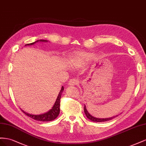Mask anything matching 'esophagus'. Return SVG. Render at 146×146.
Instances as JSON below:
<instances>
[{
  "label": "esophagus",
  "instance_id": "34e87169",
  "mask_svg": "<svg viewBox=\"0 0 146 146\" xmlns=\"http://www.w3.org/2000/svg\"><path fill=\"white\" fill-rule=\"evenodd\" d=\"M78 82H79L78 79L74 78V79H72V80H71L69 81L68 84H69L70 86H75V85H76V84H78Z\"/></svg>",
  "mask_w": 146,
  "mask_h": 146
}]
</instances>
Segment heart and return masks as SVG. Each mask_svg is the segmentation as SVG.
Returning <instances> with one entry per match:
<instances>
[{"instance_id":"1","label":"heart","mask_w":146,"mask_h":146,"mask_svg":"<svg viewBox=\"0 0 146 146\" xmlns=\"http://www.w3.org/2000/svg\"><path fill=\"white\" fill-rule=\"evenodd\" d=\"M74 56L76 58V59L80 62L84 61L89 57V56L84 52H76Z\"/></svg>"}]
</instances>
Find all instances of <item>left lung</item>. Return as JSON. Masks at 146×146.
Masks as SVG:
<instances>
[{
	"mask_svg": "<svg viewBox=\"0 0 146 146\" xmlns=\"http://www.w3.org/2000/svg\"><path fill=\"white\" fill-rule=\"evenodd\" d=\"M84 112H85V114L87 116V117L88 118L89 120H92V121L93 122H105V121H108V120H110L114 118V117H111V118H106V119H99V118H97V117H93L92 115H91L89 113V112L87 111V109H86V105H84Z\"/></svg>",
	"mask_w": 146,
	"mask_h": 146,
	"instance_id": "8db88e82",
	"label": "left lung"
}]
</instances>
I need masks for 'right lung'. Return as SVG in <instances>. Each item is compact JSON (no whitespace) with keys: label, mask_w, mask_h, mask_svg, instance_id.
<instances>
[{"label":"right lung","mask_w":146,"mask_h":146,"mask_svg":"<svg viewBox=\"0 0 146 146\" xmlns=\"http://www.w3.org/2000/svg\"><path fill=\"white\" fill-rule=\"evenodd\" d=\"M38 41H47V40H37L34 43H29L27 44L25 46H27V45H32L34 44V43H35L36 42H38ZM64 87L62 86L61 90L60 91V92L58 95L57 98L56 99V101L54 103V105L52 106V109L50 110L48 112H46L44 114H40V115H33V114H29L27 113V112H24L23 110L21 111L24 112V113L27 115V116H29V117H31L33 119H34L35 120H38V121H42V122H48V121H51V120H54L56 117H57V116L59 115V113H60V98H61V95L62 94V92L64 91Z\"/></svg>","instance_id":"1"}]
</instances>
